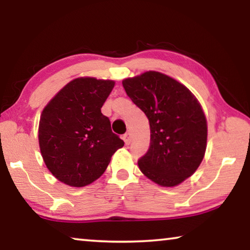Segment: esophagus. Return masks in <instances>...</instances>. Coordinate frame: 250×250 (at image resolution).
<instances>
[{"instance_id":"34e87169","label":"esophagus","mask_w":250,"mask_h":250,"mask_svg":"<svg viewBox=\"0 0 250 250\" xmlns=\"http://www.w3.org/2000/svg\"><path fill=\"white\" fill-rule=\"evenodd\" d=\"M122 139H124V141L126 146H129L131 143V134L130 133H125L124 134V137H122Z\"/></svg>"}]
</instances>
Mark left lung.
I'll return each instance as SVG.
<instances>
[{"label": "left lung", "mask_w": 250, "mask_h": 250, "mask_svg": "<svg viewBox=\"0 0 250 250\" xmlns=\"http://www.w3.org/2000/svg\"><path fill=\"white\" fill-rule=\"evenodd\" d=\"M122 84L150 124V146L139 168L161 186L181 184L205 155L207 122L201 104L184 84L159 71L124 79Z\"/></svg>", "instance_id": "1"}]
</instances>
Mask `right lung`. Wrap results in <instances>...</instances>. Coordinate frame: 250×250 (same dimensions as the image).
Masks as SVG:
<instances>
[{"label":"right lung","mask_w":250,"mask_h":250,"mask_svg":"<svg viewBox=\"0 0 250 250\" xmlns=\"http://www.w3.org/2000/svg\"><path fill=\"white\" fill-rule=\"evenodd\" d=\"M113 80L79 77L62 88L41 115L39 142L49 172L58 181L83 188L104 174L125 142L111 131L101 107Z\"/></svg>","instance_id":"right-lung-1"}]
</instances>
